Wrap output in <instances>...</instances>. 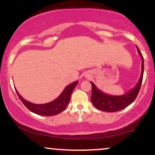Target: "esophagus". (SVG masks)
Masks as SVG:
<instances>
[{
    "mask_svg": "<svg viewBox=\"0 0 155 155\" xmlns=\"http://www.w3.org/2000/svg\"><path fill=\"white\" fill-rule=\"evenodd\" d=\"M85 76H86L87 79H90V78L91 77V76H90V75H88V74H87V75H85Z\"/></svg>",
    "mask_w": 155,
    "mask_h": 155,
    "instance_id": "obj_1",
    "label": "esophagus"
}]
</instances>
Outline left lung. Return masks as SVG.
<instances>
[{
    "label": "left lung",
    "mask_w": 155,
    "mask_h": 155,
    "mask_svg": "<svg viewBox=\"0 0 155 155\" xmlns=\"http://www.w3.org/2000/svg\"><path fill=\"white\" fill-rule=\"evenodd\" d=\"M136 47L138 54L141 58V74H140L138 83L130 91L122 95H108V94L105 93L102 90H99L95 84L90 81L92 88L91 101L94 106L97 109L106 112L118 111L132 104L136 98L139 92L143 75V58L138 47L137 46Z\"/></svg>",
    "instance_id": "left-lung-1"
}]
</instances>
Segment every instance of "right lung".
Listing matches in <instances>:
<instances>
[{"instance_id":"1","label":"right lung","mask_w":155,"mask_h":155,"mask_svg":"<svg viewBox=\"0 0 155 155\" xmlns=\"http://www.w3.org/2000/svg\"><path fill=\"white\" fill-rule=\"evenodd\" d=\"M78 82L79 81H76L68 84V86L65 87V88L64 89L62 93L56 99L51 101V102L43 104H35L26 101L25 99L23 98L22 96L19 95L17 89H15V90L19 99L23 103V104L33 113L41 115V116H54V115L60 114V112L65 110V108L67 107L68 104L70 101L71 95L73 90L77 85Z\"/></svg>"}]
</instances>
